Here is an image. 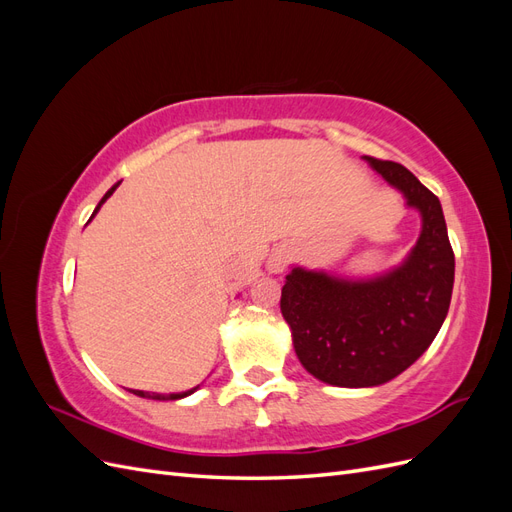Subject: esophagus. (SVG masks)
<instances>
[{"label": "esophagus", "mask_w": 512, "mask_h": 512, "mask_svg": "<svg viewBox=\"0 0 512 512\" xmlns=\"http://www.w3.org/2000/svg\"><path fill=\"white\" fill-rule=\"evenodd\" d=\"M288 260H290V250L288 247H277V250L269 256V260H267V271L271 273V275H280V273H284V269H286V265H288Z\"/></svg>", "instance_id": "esophagus-1"}]
</instances>
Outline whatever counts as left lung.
<instances>
[{
  "label": "left lung",
  "instance_id": "8db88e82",
  "mask_svg": "<svg viewBox=\"0 0 512 512\" xmlns=\"http://www.w3.org/2000/svg\"><path fill=\"white\" fill-rule=\"evenodd\" d=\"M421 215V235L397 267L348 277L292 265L282 316L301 365L324 384L369 389L406 371L436 339L451 305L455 256L444 213L406 166L363 156Z\"/></svg>",
  "mask_w": 512,
  "mask_h": 512
}]
</instances>
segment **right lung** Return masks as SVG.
<instances>
[{
  "mask_svg": "<svg viewBox=\"0 0 512 512\" xmlns=\"http://www.w3.org/2000/svg\"><path fill=\"white\" fill-rule=\"evenodd\" d=\"M119 188V183H115L111 190H108L104 196H102V200L98 203V207L94 209V213H91V218H89V222L96 218V213L100 211V207L106 203L108 198L113 196V192ZM200 389V384L198 386H194V389H190V391H183V393H168V395H164V393H149V391H138V389H128L132 395H136V397H145V399H156V401H175V399H183V397H188V395H192V393H196Z\"/></svg>",
  "mask_w": 512,
  "mask_h": 512,
  "instance_id": "1",
  "label": "right lung"
}]
</instances>
